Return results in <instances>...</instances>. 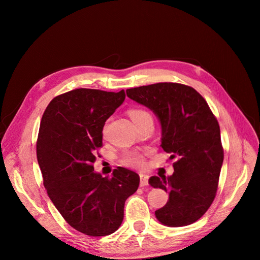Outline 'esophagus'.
Returning <instances> with one entry per match:
<instances>
[{"instance_id": "obj_1", "label": "esophagus", "mask_w": 260, "mask_h": 260, "mask_svg": "<svg viewBox=\"0 0 260 260\" xmlns=\"http://www.w3.org/2000/svg\"><path fill=\"white\" fill-rule=\"evenodd\" d=\"M148 184V176L147 175H140V185L141 186H145Z\"/></svg>"}]
</instances>
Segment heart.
Returning a JSON list of instances; mask_svg holds the SVG:
<instances>
[{
    "label": "heart",
    "instance_id": "b5f03b06",
    "mask_svg": "<svg viewBox=\"0 0 260 260\" xmlns=\"http://www.w3.org/2000/svg\"><path fill=\"white\" fill-rule=\"evenodd\" d=\"M129 116L131 117L132 121L136 124L142 121L144 118L146 117H151L149 113L145 109L142 108H133L129 111ZM121 164L124 165V166L130 167V168H140L144 165V155L140 152L137 151H130V152H125L121 156Z\"/></svg>",
    "mask_w": 260,
    "mask_h": 260
}]
</instances>
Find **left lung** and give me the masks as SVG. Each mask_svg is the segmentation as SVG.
<instances>
[{
  "mask_svg": "<svg viewBox=\"0 0 260 260\" xmlns=\"http://www.w3.org/2000/svg\"><path fill=\"white\" fill-rule=\"evenodd\" d=\"M127 96L153 111L161 125V144L171 154L175 172L151 177L148 183L169 193L166 205L155 211L168 226L188 225L214 202L223 148L216 117L201 94L188 85L160 82L128 89Z\"/></svg>",
  "mask_w": 260,
  "mask_h": 260,
  "instance_id": "left-lung-1",
  "label": "left lung"
}]
</instances>
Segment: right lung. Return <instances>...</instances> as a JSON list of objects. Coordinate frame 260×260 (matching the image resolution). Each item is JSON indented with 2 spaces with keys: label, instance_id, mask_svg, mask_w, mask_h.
Returning a JSON list of instances; mask_svg holds the SVG:
<instances>
[{
  "label": "right lung",
  "instance_id": "right-lung-1",
  "mask_svg": "<svg viewBox=\"0 0 260 260\" xmlns=\"http://www.w3.org/2000/svg\"><path fill=\"white\" fill-rule=\"evenodd\" d=\"M125 94L76 89L54 98L42 116L37 158L49 198L66 222L90 237L114 233L124 202L140 184L137 172L117 167L112 177L94 171L105 121Z\"/></svg>",
  "mask_w": 260,
  "mask_h": 260
}]
</instances>
